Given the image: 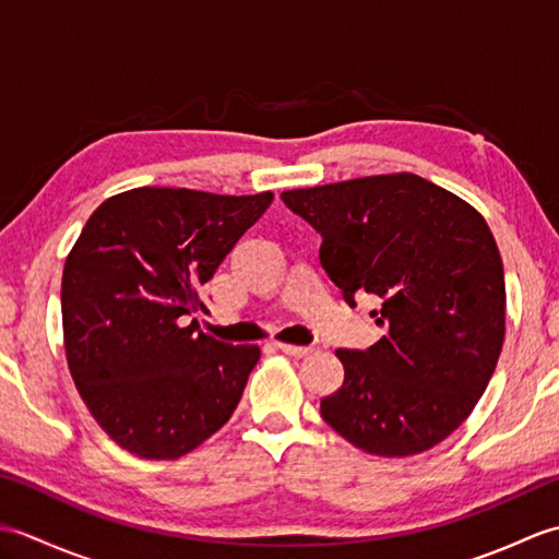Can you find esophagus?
I'll return each instance as SVG.
<instances>
[{"label": "esophagus", "mask_w": 559, "mask_h": 559, "mask_svg": "<svg viewBox=\"0 0 559 559\" xmlns=\"http://www.w3.org/2000/svg\"><path fill=\"white\" fill-rule=\"evenodd\" d=\"M276 348L286 355H293V358H305V355L312 353L310 346H293V343H276Z\"/></svg>", "instance_id": "esophagus-1"}]
</instances>
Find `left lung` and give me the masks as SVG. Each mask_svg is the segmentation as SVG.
I'll use <instances>...</instances> for the list:
<instances>
[{
	"label": "left lung",
	"mask_w": 559,
	"mask_h": 559,
	"mask_svg": "<svg viewBox=\"0 0 559 559\" xmlns=\"http://www.w3.org/2000/svg\"><path fill=\"white\" fill-rule=\"evenodd\" d=\"M322 235L319 261L355 307V293L386 336L336 350L346 370L322 418L377 456L432 449L468 418L504 343V269L480 213L418 175L293 189L281 194Z\"/></svg>",
	"instance_id": "left-lung-1"
}]
</instances>
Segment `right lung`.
<instances>
[{
  "label": "right lung",
  "instance_id": "right-lung-1",
  "mask_svg": "<svg viewBox=\"0 0 559 559\" xmlns=\"http://www.w3.org/2000/svg\"><path fill=\"white\" fill-rule=\"evenodd\" d=\"M273 194L139 187L93 211L62 273L64 348L93 418L141 459H177L230 420L257 346L201 334L204 283Z\"/></svg>",
  "mask_w": 559,
  "mask_h": 559
}]
</instances>
